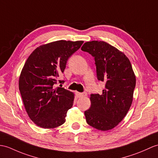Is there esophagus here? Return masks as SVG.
Here are the masks:
<instances>
[{
	"label": "esophagus",
	"instance_id": "esophagus-1",
	"mask_svg": "<svg viewBox=\"0 0 158 158\" xmlns=\"http://www.w3.org/2000/svg\"><path fill=\"white\" fill-rule=\"evenodd\" d=\"M77 96L78 98H83V97H85L87 96V93L83 92V93H79V92H76Z\"/></svg>",
	"mask_w": 158,
	"mask_h": 158
}]
</instances>
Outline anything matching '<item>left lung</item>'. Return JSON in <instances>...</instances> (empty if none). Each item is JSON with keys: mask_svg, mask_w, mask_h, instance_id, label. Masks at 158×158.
Returning a JSON list of instances; mask_svg holds the SVG:
<instances>
[{"mask_svg": "<svg viewBox=\"0 0 158 158\" xmlns=\"http://www.w3.org/2000/svg\"><path fill=\"white\" fill-rule=\"evenodd\" d=\"M81 50L94 58L98 79L106 83L102 95H91L86 121L98 130H111L125 117L133 102L136 77L131 63L124 52L103 41L87 42Z\"/></svg>", "mask_w": 158, "mask_h": 158, "instance_id": "left-lung-1", "label": "left lung"}]
</instances>
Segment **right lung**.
Segmentation results:
<instances>
[{
	"mask_svg": "<svg viewBox=\"0 0 158 158\" xmlns=\"http://www.w3.org/2000/svg\"><path fill=\"white\" fill-rule=\"evenodd\" d=\"M83 43L58 40L40 46L27 58L19 76V89L25 110L37 126L54 129L66 121L75 95L63 87L54 88V84L69 58Z\"/></svg>",
	"mask_w": 158,
	"mask_h": 158,
	"instance_id": "1",
	"label": "right lung"
}]
</instances>
